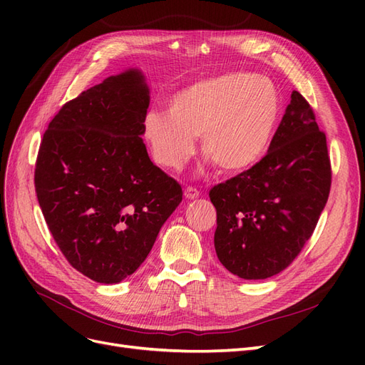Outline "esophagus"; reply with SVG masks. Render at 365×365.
I'll list each match as a JSON object with an SVG mask.
<instances>
[{
	"mask_svg": "<svg viewBox=\"0 0 365 365\" xmlns=\"http://www.w3.org/2000/svg\"><path fill=\"white\" fill-rule=\"evenodd\" d=\"M187 200H196V197H200V192H197L196 189H193V187H187L185 192H184Z\"/></svg>",
	"mask_w": 365,
	"mask_h": 365,
	"instance_id": "34e87169",
	"label": "esophagus"
}]
</instances>
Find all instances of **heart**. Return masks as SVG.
<instances>
[{
	"instance_id": "b5f03b06",
	"label": "heart",
	"mask_w": 365,
	"mask_h": 365,
	"mask_svg": "<svg viewBox=\"0 0 365 365\" xmlns=\"http://www.w3.org/2000/svg\"><path fill=\"white\" fill-rule=\"evenodd\" d=\"M282 114V96L268 77L224 73L175 93L169 111L150 109L141 134L152 160L180 170L195 152V135L205 161L224 173L251 169L268 150Z\"/></svg>"
}]
</instances>
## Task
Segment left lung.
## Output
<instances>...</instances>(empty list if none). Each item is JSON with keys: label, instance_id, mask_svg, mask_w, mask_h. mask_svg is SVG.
<instances>
[{"label": "left lung", "instance_id": "1", "mask_svg": "<svg viewBox=\"0 0 365 365\" xmlns=\"http://www.w3.org/2000/svg\"><path fill=\"white\" fill-rule=\"evenodd\" d=\"M330 180L324 132L304 97L292 91L267 155L210 190L219 262L245 280L288 268L314 233Z\"/></svg>", "mask_w": 365, "mask_h": 365}]
</instances>
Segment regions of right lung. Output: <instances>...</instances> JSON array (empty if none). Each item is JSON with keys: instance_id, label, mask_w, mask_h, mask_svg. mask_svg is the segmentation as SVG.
<instances>
[{"instance_id": "1", "label": "right lung", "mask_w": 365, "mask_h": 365, "mask_svg": "<svg viewBox=\"0 0 365 365\" xmlns=\"http://www.w3.org/2000/svg\"><path fill=\"white\" fill-rule=\"evenodd\" d=\"M149 101L141 70L109 76L62 106L39 148L35 187L50 233L97 283L134 274L182 201L143 143Z\"/></svg>"}]
</instances>
